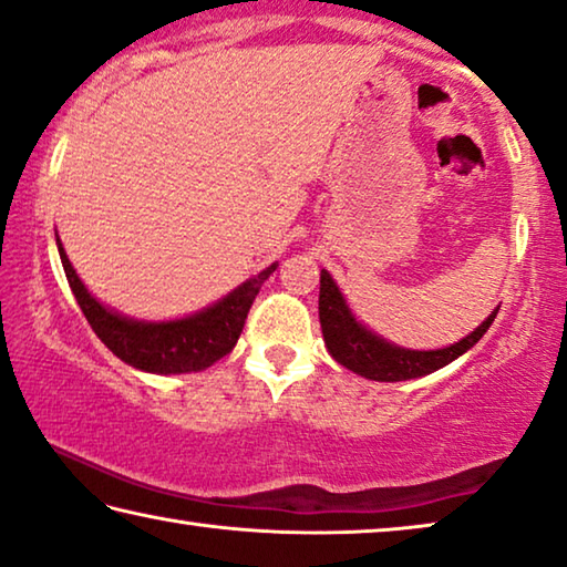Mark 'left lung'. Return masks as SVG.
Returning <instances> with one entry per match:
<instances>
[{
  "label": "left lung",
  "instance_id": "1",
  "mask_svg": "<svg viewBox=\"0 0 567 567\" xmlns=\"http://www.w3.org/2000/svg\"><path fill=\"white\" fill-rule=\"evenodd\" d=\"M320 328L322 338H326L328 353L336 358L340 365H346L348 371H353L363 379L371 381H411L421 379L439 371V368L449 365L456 358L464 355L466 350L480 343V338L489 330L492 320L497 318L499 308L489 312V318H484L482 326L474 328L470 336L462 338L460 343L436 348V350H411L401 348L396 343L375 336L373 330H368L361 320L353 316V310L348 308V300L340 292V287L332 280L328 269L320 272Z\"/></svg>",
  "mask_w": 567,
  "mask_h": 567
}]
</instances>
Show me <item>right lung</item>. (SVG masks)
Returning a JSON list of instances; mask_svg holds the SVG:
<instances>
[{"instance_id":"obj_1","label":"right lung","mask_w":567,"mask_h":567,"mask_svg":"<svg viewBox=\"0 0 567 567\" xmlns=\"http://www.w3.org/2000/svg\"><path fill=\"white\" fill-rule=\"evenodd\" d=\"M58 251L65 267V277L75 300L87 318L95 336L121 358L138 371L158 375L199 373L231 353L237 346L239 332L245 328L247 312L255 302L259 287L277 269V262L265 267L262 272L249 277L247 282L235 287L209 308L192 312L176 320H136L123 312L107 308L80 280L75 267L70 265L65 247L58 239Z\"/></svg>"}]
</instances>
